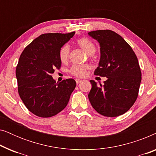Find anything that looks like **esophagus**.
Instances as JSON below:
<instances>
[{
  "label": "esophagus",
  "instance_id": "1",
  "mask_svg": "<svg viewBox=\"0 0 156 156\" xmlns=\"http://www.w3.org/2000/svg\"><path fill=\"white\" fill-rule=\"evenodd\" d=\"M75 81H76V84H79L81 82H82V80H80V79H76Z\"/></svg>",
  "mask_w": 156,
  "mask_h": 156
}]
</instances>
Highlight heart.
<instances>
[{
	"label": "heart",
	"mask_w": 156,
	"mask_h": 156,
	"mask_svg": "<svg viewBox=\"0 0 156 156\" xmlns=\"http://www.w3.org/2000/svg\"><path fill=\"white\" fill-rule=\"evenodd\" d=\"M77 44L82 50H84L89 55H93L96 52V47L91 40L87 38H80L77 40ZM69 46L65 44L59 50V58L62 62H65L69 58ZM88 67L86 65H73L70 69L69 72L74 76L82 77L87 74V69Z\"/></svg>",
	"instance_id": "obj_1"
}]
</instances>
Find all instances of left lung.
Masks as SVG:
<instances>
[{
    "mask_svg": "<svg viewBox=\"0 0 156 156\" xmlns=\"http://www.w3.org/2000/svg\"><path fill=\"white\" fill-rule=\"evenodd\" d=\"M100 44V61L94 74L105 76L104 85L91 80L88 97L92 107L103 116L116 117L135 103L141 82L138 58L124 39L110 30L88 33Z\"/></svg>",
    "mask_w": 156,
    "mask_h": 156,
    "instance_id": "left-lung-1",
    "label": "left lung"
}]
</instances>
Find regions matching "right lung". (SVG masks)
<instances>
[{
    "mask_svg": "<svg viewBox=\"0 0 156 156\" xmlns=\"http://www.w3.org/2000/svg\"><path fill=\"white\" fill-rule=\"evenodd\" d=\"M74 33L42 34L20 55L16 70L18 93L27 109L36 116H55L69 102L76 82L67 79L57 83L51 74L60 68L59 50Z\"/></svg>",
    "mask_w": 156,
    "mask_h": 156,
    "instance_id": "add662e5",
    "label": "right lung"
}]
</instances>
